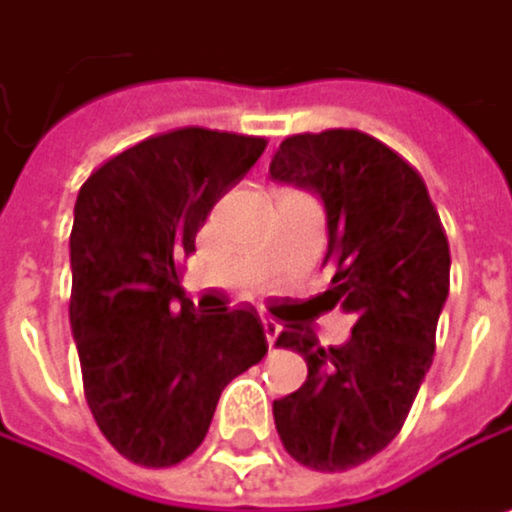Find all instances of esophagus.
Listing matches in <instances>:
<instances>
[{"instance_id":"1","label":"esophagus","mask_w":512,"mask_h":512,"mask_svg":"<svg viewBox=\"0 0 512 512\" xmlns=\"http://www.w3.org/2000/svg\"><path fill=\"white\" fill-rule=\"evenodd\" d=\"M261 324H264V334H267V343L273 346L279 340V331H282V324L273 318V315H261Z\"/></svg>"}]
</instances>
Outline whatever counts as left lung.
Masks as SVG:
<instances>
[{"instance_id": "left-lung-1", "label": "left lung", "mask_w": 512, "mask_h": 512, "mask_svg": "<svg viewBox=\"0 0 512 512\" xmlns=\"http://www.w3.org/2000/svg\"><path fill=\"white\" fill-rule=\"evenodd\" d=\"M270 175L315 191L327 212L331 300L355 315L343 346H318L300 327L276 346L306 361V382L273 400L285 452L337 473L382 452L434 361L449 294V242L419 169L361 130L288 136Z\"/></svg>"}]
</instances>
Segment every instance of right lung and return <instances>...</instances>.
Segmentation results:
<instances>
[{
	"label": "right lung",
	"instance_id": "add662e5",
	"mask_svg": "<svg viewBox=\"0 0 512 512\" xmlns=\"http://www.w3.org/2000/svg\"><path fill=\"white\" fill-rule=\"evenodd\" d=\"M264 148V136L181 127L105 160L78 191L69 321L84 397L133 464L194 455L224 385L267 355L251 306L200 315L181 288L206 215Z\"/></svg>",
	"mask_w": 512,
	"mask_h": 512
}]
</instances>
